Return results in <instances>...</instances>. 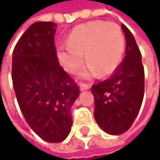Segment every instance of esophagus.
I'll return each mask as SVG.
<instances>
[{"label":"esophagus","instance_id":"34e87169","mask_svg":"<svg viewBox=\"0 0 160 160\" xmlns=\"http://www.w3.org/2000/svg\"><path fill=\"white\" fill-rule=\"evenodd\" d=\"M91 87L90 84H87V83H80V89L81 90H87L89 89Z\"/></svg>","mask_w":160,"mask_h":160}]
</instances>
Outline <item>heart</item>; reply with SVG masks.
I'll return each instance as SVG.
<instances>
[{
  "instance_id": "1",
  "label": "heart",
  "mask_w": 160,
  "mask_h": 160,
  "mask_svg": "<svg viewBox=\"0 0 160 160\" xmlns=\"http://www.w3.org/2000/svg\"><path fill=\"white\" fill-rule=\"evenodd\" d=\"M124 35L114 23L93 21L76 27L71 32L68 45L60 50L59 59L64 68L74 73L83 63H88L80 71V77L90 78L99 72L108 75L119 65L124 52Z\"/></svg>"
}]
</instances>
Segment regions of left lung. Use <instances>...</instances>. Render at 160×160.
<instances>
[{"mask_svg": "<svg viewBox=\"0 0 160 160\" xmlns=\"http://www.w3.org/2000/svg\"><path fill=\"white\" fill-rule=\"evenodd\" d=\"M125 57L110 78L92 85L94 117L99 126L109 134L127 131L139 112L144 94V68L135 39L126 26Z\"/></svg>", "mask_w": 160, "mask_h": 160, "instance_id": "left-lung-1", "label": "left lung"}]
</instances>
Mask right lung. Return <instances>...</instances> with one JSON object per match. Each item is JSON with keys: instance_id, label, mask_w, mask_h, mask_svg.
Masks as SVG:
<instances>
[{"instance_id": "add662e5", "label": "right lung", "mask_w": 160, "mask_h": 160, "mask_svg": "<svg viewBox=\"0 0 160 160\" xmlns=\"http://www.w3.org/2000/svg\"><path fill=\"white\" fill-rule=\"evenodd\" d=\"M56 25L36 22L26 30L13 52L12 80L21 111L33 131L48 142L68 136L71 107L79 87L58 61Z\"/></svg>"}]
</instances>
